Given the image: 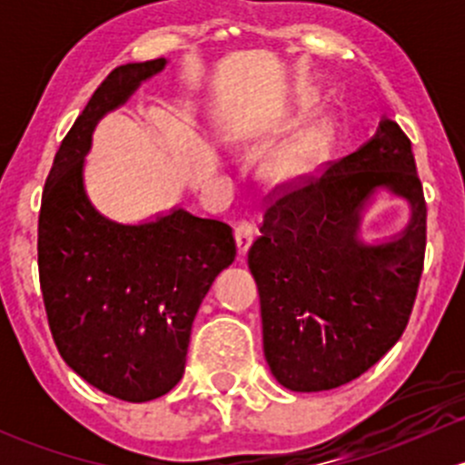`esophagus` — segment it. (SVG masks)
<instances>
[{
  "mask_svg": "<svg viewBox=\"0 0 465 465\" xmlns=\"http://www.w3.org/2000/svg\"><path fill=\"white\" fill-rule=\"evenodd\" d=\"M233 236H236L238 254L245 256L247 250L252 247V242H254V223H250V220H241V223L233 227Z\"/></svg>",
  "mask_w": 465,
  "mask_h": 465,
  "instance_id": "34e87169",
  "label": "esophagus"
}]
</instances>
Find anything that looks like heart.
<instances>
[{
  "label": "heart",
  "instance_id": "1",
  "mask_svg": "<svg viewBox=\"0 0 465 465\" xmlns=\"http://www.w3.org/2000/svg\"><path fill=\"white\" fill-rule=\"evenodd\" d=\"M299 105L312 103L311 92H302L297 98ZM332 143H335V121L331 116H320V119L308 121L306 125L290 134L285 142L262 159V173L267 180L279 182V184H297V182L308 180L326 163L331 157Z\"/></svg>",
  "mask_w": 465,
  "mask_h": 465
}]
</instances>
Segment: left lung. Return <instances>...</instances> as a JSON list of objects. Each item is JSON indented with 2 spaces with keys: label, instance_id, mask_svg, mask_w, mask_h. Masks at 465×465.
<instances>
[{
  "label": "left lung",
  "instance_id": "left-lung-1",
  "mask_svg": "<svg viewBox=\"0 0 465 465\" xmlns=\"http://www.w3.org/2000/svg\"><path fill=\"white\" fill-rule=\"evenodd\" d=\"M382 188L411 204V223L364 243L363 211ZM425 220L411 142L387 116L355 153L270 204L247 262L265 360L285 389L341 387L401 340L423 274Z\"/></svg>",
  "mask_w": 465,
  "mask_h": 465
}]
</instances>
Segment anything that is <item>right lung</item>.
I'll return each mask as SVG.
<instances>
[{
  "label": "right lung",
  "mask_w": 465,
  "mask_h": 465,
  "mask_svg": "<svg viewBox=\"0 0 465 465\" xmlns=\"http://www.w3.org/2000/svg\"><path fill=\"white\" fill-rule=\"evenodd\" d=\"M166 63L121 64L98 85L55 153L37 223L40 288L60 355L92 387L128 402L180 382L200 303L236 259L232 227L220 220L175 206L125 224L87 198L94 128Z\"/></svg>",
  "instance_id": "obj_1"
}]
</instances>
